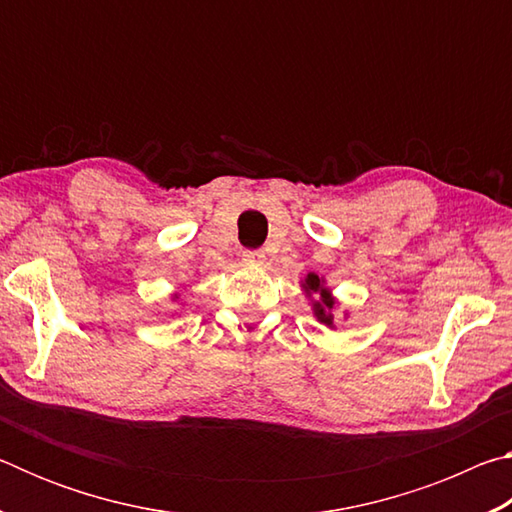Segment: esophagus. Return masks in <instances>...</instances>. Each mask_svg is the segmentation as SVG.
Instances as JSON below:
<instances>
[{"mask_svg": "<svg viewBox=\"0 0 512 512\" xmlns=\"http://www.w3.org/2000/svg\"><path fill=\"white\" fill-rule=\"evenodd\" d=\"M264 259H266V253H264L262 248L246 250V253H244V262H246V264H250V266H259V264H264Z\"/></svg>", "mask_w": 512, "mask_h": 512, "instance_id": "esophagus-1", "label": "esophagus"}]
</instances>
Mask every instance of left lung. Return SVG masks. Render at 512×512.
Instances as JSON below:
<instances>
[{
	"label": "left lung",
	"instance_id": "left-lung-1",
	"mask_svg": "<svg viewBox=\"0 0 512 512\" xmlns=\"http://www.w3.org/2000/svg\"><path fill=\"white\" fill-rule=\"evenodd\" d=\"M302 289L307 291V296H318V300L311 302V305H314V314L320 323H325L327 327H334V316H332L334 298L329 296V291L323 287V280H320L318 275L309 273L305 277V282H302Z\"/></svg>",
	"mask_w": 512,
	"mask_h": 512
}]
</instances>
